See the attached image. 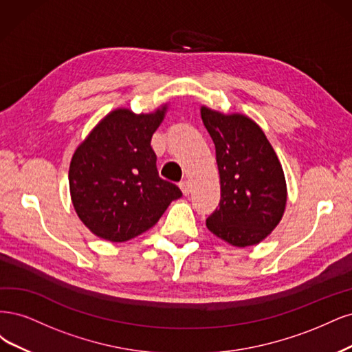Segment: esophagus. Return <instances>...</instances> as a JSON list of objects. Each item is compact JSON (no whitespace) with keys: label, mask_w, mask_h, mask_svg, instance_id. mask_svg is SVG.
Here are the masks:
<instances>
[{"label":"esophagus","mask_w":352,"mask_h":352,"mask_svg":"<svg viewBox=\"0 0 352 352\" xmlns=\"http://www.w3.org/2000/svg\"><path fill=\"white\" fill-rule=\"evenodd\" d=\"M179 188H181V191H183V195L184 196H188L190 195V191H191V186H190V183L187 179H183L179 183Z\"/></svg>","instance_id":"obj_1"}]
</instances>
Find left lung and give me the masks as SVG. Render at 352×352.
Masks as SVG:
<instances>
[{
  "mask_svg": "<svg viewBox=\"0 0 352 352\" xmlns=\"http://www.w3.org/2000/svg\"><path fill=\"white\" fill-rule=\"evenodd\" d=\"M201 120L217 149L221 201L206 219L210 232L236 247L258 244L279 223L287 203L278 156L257 124L206 107Z\"/></svg>",
  "mask_w": 352,
  "mask_h": 352,
  "instance_id": "1",
  "label": "left lung"
}]
</instances>
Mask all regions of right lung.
Here are the masks:
<instances>
[{"instance_id":"obj_1","label":"right lung","mask_w":352,"mask_h":352,"mask_svg":"<svg viewBox=\"0 0 352 352\" xmlns=\"http://www.w3.org/2000/svg\"><path fill=\"white\" fill-rule=\"evenodd\" d=\"M166 107L135 116L112 111L77 147L70 164V192L78 218L95 235L122 243L160 221L183 192L157 174L152 135Z\"/></svg>"}]
</instances>
